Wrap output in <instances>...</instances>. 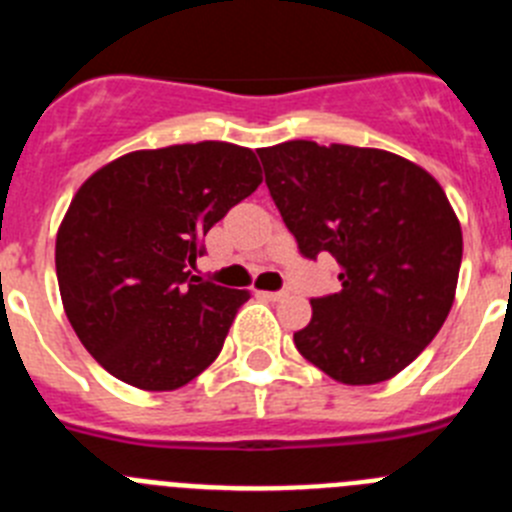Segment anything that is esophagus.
Listing matches in <instances>:
<instances>
[{"label":"esophagus","instance_id":"esophagus-1","mask_svg":"<svg viewBox=\"0 0 512 512\" xmlns=\"http://www.w3.org/2000/svg\"><path fill=\"white\" fill-rule=\"evenodd\" d=\"M261 295H264L266 300H271V302L287 300V292H284V289H279V292H261Z\"/></svg>","mask_w":512,"mask_h":512}]
</instances>
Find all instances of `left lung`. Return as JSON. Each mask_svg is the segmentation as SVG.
Segmentation results:
<instances>
[{"mask_svg":"<svg viewBox=\"0 0 512 512\" xmlns=\"http://www.w3.org/2000/svg\"><path fill=\"white\" fill-rule=\"evenodd\" d=\"M271 200L305 259L328 251L341 289L310 300L295 346L343 384L400 374L454 305L461 225L425 169L379 148L287 140L259 148Z\"/></svg>","mask_w":512,"mask_h":512,"instance_id":"obj_1","label":"left lung"}]
</instances>
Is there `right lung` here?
Returning <instances> with one entry per match:
<instances>
[{
	"label": "right lung",
	"mask_w": 512,
	"mask_h": 512,
	"mask_svg": "<svg viewBox=\"0 0 512 512\" xmlns=\"http://www.w3.org/2000/svg\"><path fill=\"white\" fill-rule=\"evenodd\" d=\"M259 184L256 153L223 140L125 153L81 184L56 235L58 289L112 377L169 392L217 359L251 295L189 266L207 230Z\"/></svg>",
	"instance_id": "add662e5"
}]
</instances>
